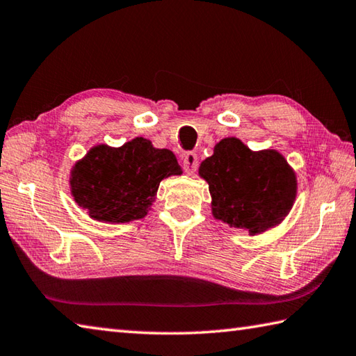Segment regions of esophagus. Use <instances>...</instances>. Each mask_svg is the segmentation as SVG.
<instances>
[{
  "instance_id": "1",
  "label": "esophagus",
  "mask_w": 356,
  "mask_h": 356,
  "mask_svg": "<svg viewBox=\"0 0 356 356\" xmlns=\"http://www.w3.org/2000/svg\"><path fill=\"white\" fill-rule=\"evenodd\" d=\"M184 168L186 172H195L197 168V156L195 152H186L184 156Z\"/></svg>"
}]
</instances>
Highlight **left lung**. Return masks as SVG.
<instances>
[{
  "label": "left lung",
  "instance_id": "1",
  "mask_svg": "<svg viewBox=\"0 0 356 356\" xmlns=\"http://www.w3.org/2000/svg\"><path fill=\"white\" fill-rule=\"evenodd\" d=\"M199 176L209 184L213 218L250 235L279 225L297 195L296 172L279 151H250L235 137L216 143Z\"/></svg>",
  "mask_w": 356,
  "mask_h": 356
}]
</instances>
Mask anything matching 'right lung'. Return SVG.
Listing matches in <instances>:
<instances>
[{"mask_svg": "<svg viewBox=\"0 0 356 356\" xmlns=\"http://www.w3.org/2000/svg\"><path fill=\"white\" fill-rule=\"evenodd\" d=\"M182 174L170 149L137 137L120 147L98 145L76 161L70 190L76 204L101 222H131L151 210L163 179Z\"/></svg>", "mask_w": 356, "mask_h": 356, "instance_id": "right-lung-1", "label": "right lung"}]
</instances>
